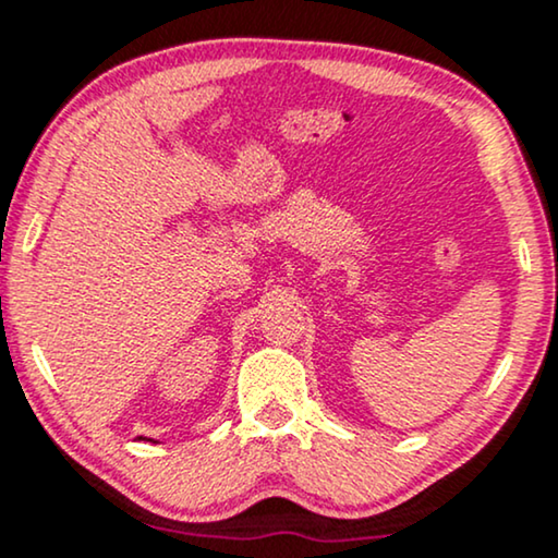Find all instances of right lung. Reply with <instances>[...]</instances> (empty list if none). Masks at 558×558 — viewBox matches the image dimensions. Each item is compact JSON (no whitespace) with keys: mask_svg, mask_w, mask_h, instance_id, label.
Instances as JSON below:
<instances>
[{"mask_svg":"<svg viewBox=\"0 0 558 558\" xmlns=\"http://www.w3.org/2000/svg\"><path fill=\"white\" fill-rule=\"evenodd\" d=\"M141 438H143V436H141Z\"/></svg>","mask_w":558,"mask_h":558,"instance_id":"add662e5","label":"right lung"}]
</instances>
